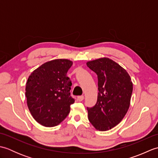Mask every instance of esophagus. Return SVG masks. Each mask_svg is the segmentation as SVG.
Returning a JSON list of instances; mask_svg holds the SVG:
<instances>
[{
    "label": "esophagus",
    "mask_w": 158,
    "mask_h": 158,
    "mask_svg": "<svg viewBox=\"0 0 158 158\" xmlns=\"http://www.w3.org/2000/svg\"><path fill=\"white\" fill-rule=\"evenodd\" d=\"M83 99H84V96H79L78 97H77V100H79V101H82V100H83Z\"/></svg>",
    "instance_id": "obj_1"
}]
</instances>
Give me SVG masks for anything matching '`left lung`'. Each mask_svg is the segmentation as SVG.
Returning a JSON list of instances; mask_svg holds the SVG:
<instances>
[{"label": "left lung", "instance_id": "8db88e82", "mask_svg": "<svg viewBox=\"0 0 158 158\" xmlns=\"http://www.w3.org/2000/svg\"><path fill=\"white\" fill-rule=\"evenodd\" d=\"M98 76V94L96 105L87 107L88 119L95 128L106 131L117 126L129 109L132 82L126 70L107 58L87 63Z\"/></svg>", "mask_w": 158, "mask_h": 158}]
</instances>
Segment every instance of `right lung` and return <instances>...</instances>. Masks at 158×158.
<instances>
[{"mask_svg": "<svg viewBox=\"0 0 158 158\" xmlns=\"http://www.w3.org/2000/svg\"><path fill=\"white\" fill-rule=\"evenodd\" d=\"M73 62L57 59L33 71L26 82V97L32 117L41 125H58L69 115L75 99L70 96L72 82L66 73Z\"/></svg>", "mask_w": 158, "mask_h": 158, "instance_id": "1", "label": "right lung"}]
</instances>
